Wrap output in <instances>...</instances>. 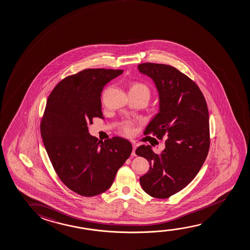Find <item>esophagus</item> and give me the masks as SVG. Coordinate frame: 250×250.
I'll use <instances>...</instances> for the list:
<instances>
[{
    "instance_id": "34e87169",
    "label": "esophagus",
    "mask_w": 250,
    "mask_h": 250,
    "mask_svg": "<svg viewBox=\"0 0 250 250\" xmlns=\"http://www.w3.org/2000/svg\"><path fill=\"white\" fill-rule=\"evenodd\" d=\"M137 147H138V145H135V144H133V145H132V148H133V149H132V153H131V156H136V152H135V150H136V148H137Z\"/></svg>"
}]
</instances>
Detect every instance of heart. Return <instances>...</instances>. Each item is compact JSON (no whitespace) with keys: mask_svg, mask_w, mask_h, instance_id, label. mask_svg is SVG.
Segmentation results:
<instances>
[{"mask_svg":"<svg viewBox=\"0 0 250 250\" xmlns=\"http://www.w3.org/2000/svg\"><path fill=\"white\" fill-rule=\"evenodd\" d=\"M130 90H136L142 92V93H145L147 94L148 97H149V88H148L147 85L145 84L141 83H136L132 84V86L130 87ZM122 130L127 135H130L132 133L133 131V126H132V124L130 122H125L122 125Z\"/></svg>","mask_w":250,"mask_h":250,"instance_id":"b5f03b06","label":"heart"}]
</instances>
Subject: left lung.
I'll list each match as a JSON object with an SVG mask.
<instances>
[{"label": "left lung", "mask_w": 250, "mask_h": 250, "mask_svg": "<svg viewBox=\"0 0 250 250\" xmlns=\"http://www.w3.org/2000/svg\"><path fill=\"white\" fill-rule=\"evenodd\" d=\"M140 72L154 81L159 93V112L144 134L166 136L165 149L156 154L141 145L136 154L149 163L148 173L139 179L148 195L167 199L195 178L210 148L209 112L198 85L173 66L144 62Z\"/></svg>", "instance_id": "8db88e82"}]
</instances>
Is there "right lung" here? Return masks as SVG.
<instances>
[{"label":"right lung","mask_w":250,"mask_h":250,"mask_svg":"<svg viewBox=\"0 0 250 250\" xmlns=\"http://www.w3.org/2000/svg\"><path fill=\"white\" fill-rule=\"evenodd\" d=\"M122 69H87L69 76L48 98L40 132L56 173L68 188L93 197L110 188L132 146L120 138L98 141L87 129L94 118L103 119L102 89Z\"/></svg>","instance_id":"right-lung-1"}]
</instances>
